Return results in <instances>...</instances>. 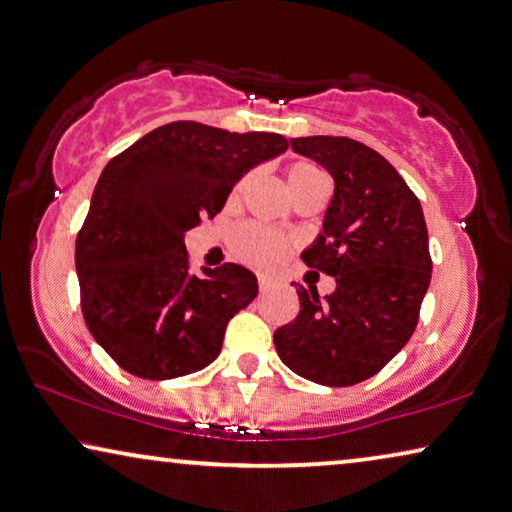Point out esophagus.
<instances>
[{
    "label": "esophagus",
    "instance_id": "esophagus-1",
    "mask_svg": "<svg viewBox=\"0 0 512 512\" xmlns=\"http://www.w3.org/2000/svg\"><path fill=\"white\" fill-rule=\"evenodd\" d=\"M258 286H261V291H265V288H268V286H270V281H268V279H263V277H261V279H258Z\"/></svg>",
    "mask_w": 512,
    "mask_h": 512
}]
</instances>
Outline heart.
<instances>
[{
  "label": "heart",
  "mask_w": 512,
  "mask_h": 512,
  "mask_svg": "<svg viewBox=\"0 0 512 512\" xmlns=\"http://www.w3.org/2000/svg\"><path fill=\"white\" fill-rule=\"evenodd\" d=\"M323 180H325L323 170L314 164H309V161H295V164L286 168V184L288 189H291L293 198L300 196L302 191H307L309 187H314L316 182H323ZM242 187L244 182H240L238 187L231 191V203L238 201L242 194ZM231 247H233V254L238 256L242 263H249L261 270H270V268H277V265L284 261L288 242L284 238H279V235L265 231V228L240 226L238 231L233 233Z\"/></svg>",
  "instance_id": "obj_1"
}]
</instances>
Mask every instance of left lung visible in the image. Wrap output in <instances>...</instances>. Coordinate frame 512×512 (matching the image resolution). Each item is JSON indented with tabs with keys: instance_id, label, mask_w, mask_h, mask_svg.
Here are the masks:
<instances>
[{
	"instance_id": "8db88e82",
	"label": "left lung",
	"mask_w": 512,
	"mask_h": 512,
	"mask_svg": "<svg viewBox=\"0 0 512 512\" xmlns=\"http://www.w3.org/2000/svg\"><path fill=\"white\" fill-rule=\"evenodd\" d=\"M335 180L302 261L335 277L321 298L298 286L295 321L274 332L281 362L302 379L344 388L379 374L409 342L432 279L425 214L388 159L342 136L291 140Z\"/></svg>"
}]
</instances>
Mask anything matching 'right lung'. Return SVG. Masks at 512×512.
<instances>
[{
    "instance_id": "add662e5",
    "label": "right lung",
    "mask_w": 512,
    "mask_h": 512,
    "mask_svg": "<svg viewBox=\"0 0 512 512\" xmlns=\"http://www.w3.org/2000/svg\"><path fill=\"white\" fill-rule=\"evenodd\" d=\"M286 147L279 133L170 122L108 161L78 233L76 272L87 328L124 372L166 381L217 360L258 281L235 263L194 274L184 235Z\"/></svg>"
}]
</instances>
